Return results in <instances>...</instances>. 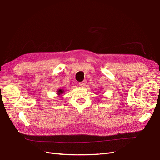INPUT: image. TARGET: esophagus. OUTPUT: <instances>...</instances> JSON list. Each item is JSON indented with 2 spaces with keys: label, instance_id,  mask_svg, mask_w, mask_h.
Instances as JSON below:
<instances>
[{
  "label": "esophagus",
  "instance_id": "34e87169",
  "mask_svg": "<svg viewBox=\"0 0 160 160\" xmlns=\"http://www.w3.org/2000/svg\"><path fill=\"white\" fill-rule=\"evenodd\" d=\"M85 85H86V81H83L79 83V85L81 87H85Z\"/></svg>",
  "mask_w": 160,
  "mask_h": 160
}]
</instances>
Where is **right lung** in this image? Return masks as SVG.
Masks as SVG:
<instances>
[{"label":"right lung","instance_id":"right-lung-1","mask_svg":"<svg viewBox=\"0 0 160 160\" xmlns=\"http://www.w3.org/2000/svg\"><path fill=\"white\" fill-rule=\"evenodd\" d=\"M62 93H63V90H62V89H58V95L61 94Z\"/></svg>","mask_w":160,"mask_h":160}]
</instances>
